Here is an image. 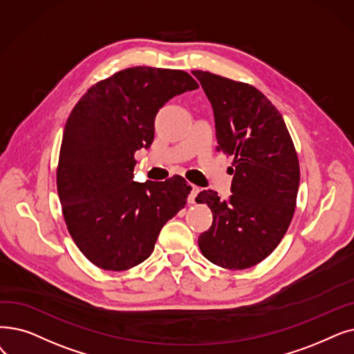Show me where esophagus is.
Returning a JSON list of instances; mask_svg holds the SVG:
<instances>
[{
	"mask_svg": "<svg viewBox=\"0 0 354 354\" xmlns=\"http://www.w3.org/2000/svg\"><path fill=\"white\" fill-rule=\"evenodd\" d=\"M198 192H199V188L195 187V185H192V187H191V191H189V195H188V203H189V204H195V198H196Z\"/></svg>",
	"mask_w": 354,
	"mask_h": 354,
	"instance_id": "obj_1",
	"label": "esophagus"
}]
</instances>
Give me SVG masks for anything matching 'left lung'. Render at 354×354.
Instances as JSON below:
<instances>
[{
  "label": "left lung",
  "mask_w": 354,
  "mask_h": 354,
  "mask_svg": "<svg viewBox=\"0 0 354 354\" xmlns=\"http://www.w3.org/2000/svg\"><path fill=\"white\" fill-rule=\"evenodd\" d=\"M215 120L217 150L233 156L232 195L199 192L196 201L212 212V225L198 239L211 263L248 269L281 243L294 217L299 162L285 121L254 86L204 71H194Z\"/></svg>",
  "instance_id": "left-lung-1"
}]
</instances>
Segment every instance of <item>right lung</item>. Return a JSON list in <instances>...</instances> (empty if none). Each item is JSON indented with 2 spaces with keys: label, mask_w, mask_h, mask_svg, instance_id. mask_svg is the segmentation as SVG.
<instances>
[{
  "label": "right lung",
  "mask_w": 354,
  "mask_h": 354,
  "mask_svg": "<svg viewBox=\"0 0 354 354\" xmlns=\"http://www.w3.org/2000/svg\"><path fill=\"white\" fill-rule=\"evenodd\" d=\"M198 88L183 71L134 66L92 85L64 130L56 185L75 244L104 270H127L151 254L162 227L187 204L179 175L134 182V153L149 149L155 117Z\"/></svg>",
  "instance_id": "1"
}]
</instances>
